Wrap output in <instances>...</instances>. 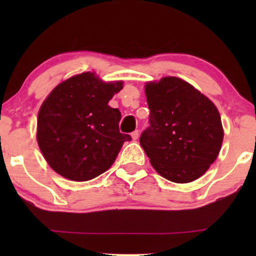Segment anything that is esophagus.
<instances>
[{"label":"esophagus","instance_id":"obj_1","mask_svg":"<svg viewBox=\"0 0 256 256\" xmlns=\"http://www.w3.org/2000/svg\"><path fill=\"white\" fill-rule=\"evenodd\" d=\"M132 140H138V130H135L132 132Z\"/></svg>","mask_w":256,"mask_h":256}]
</instances>
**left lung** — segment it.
<instances>
[{
	"instance_id": "left-lung-1",
	"label": "left lung",
	"mask_w": 256,
	"mask_h": 256,
	"mask_svg": "<svg viewBox=\"0 0 256 256\" xmlns=\"http://www.w3.org/2000/svg\"><path fill=\"white\" fill-rule=\"evenodd\" d=\"M146 96L150 126L140 143L154 169L174 183L202 176L218 157L224 138L214 104L176 76L148 82Z\"/></svg>"
}]
</instances>
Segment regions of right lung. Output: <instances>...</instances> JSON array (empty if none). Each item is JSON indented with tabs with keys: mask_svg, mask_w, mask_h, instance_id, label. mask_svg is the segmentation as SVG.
Here are the masks:
<instances>
[{
	"mask_svg": "<svg viewBox=\"0 0 256 256\" xmlns=\"http://www.w3.org/2000/svg\"><path fill=\"white\" fill-rule=\"evenodd\" d=\"M122 82H104L85 72L56 87L42 104L37 142L52 169L76 182L93 180L110 169L122 144L121 113L108 106Z\"/></svg>",
	"mask_w": 256,
	"mask_h": 256,
	"instance_id": "add662e5",
	"label": "right lung"
}]
</instances>
